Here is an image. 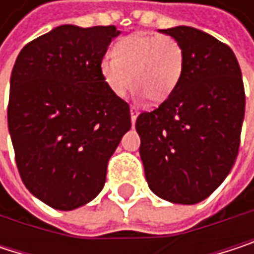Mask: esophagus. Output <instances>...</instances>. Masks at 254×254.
<instances>
[{
    "label": "esophagus",
    "instance_id": "obj_1",
    "mask_svg": "<svg viewBox=\"0 0 254 254\" xmlns=\"http://www.w3.org/2000/svg\"><path fill=\"white\" fill-rule=\"evenodd\" d=\"M136 116H138V109L136 107H130V122H132V125H135V122H136Z\"/></svg>",
    "mask_w": 254,
    "mask_h": 254
}]
</instances>
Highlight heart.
<instances>
[{
  "mask_svg": "<svg viewBox=\"0 0 254 254\" xmlns=\"http://www.w3.org/2000/svg\"><path fill=\"white\" fill-rule=\"evenodd\" d=\"M184 67V50L175 38L133 33L115 44L113 57L101 60L100 73L116 97H124L133 83L136 92L144 94L148 101L162 103L177 89Z\"/></svg>",
  "mask_w": 254,
  "mask_h": 254,
  "instance_id": "b5f03b06",
  "label": "heart"
}]
</instances>
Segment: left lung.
<instances>
[{"label": "left lung", "mask_w": 254, "mask_h": 254, "mask_svg": "<svg viewBox=\"0 0 254 254\" xmlns=\"http://www.w3.org/2000/svg\"><path fill=\"white\" fill-rule=\"evenodd\" d=\"M181 44L185 67L172 95L136 118L150 190L177 204L207 198L235 163L246 94L227 44L190 26L162 29Z\"/></svg>", "instance_id": "left-lung-1"}]
</instances>
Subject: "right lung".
Segmentation results:
<instances>
[{
  "label": "right lung",
  "mask_w": 254,
  "mask_h": 254,
  "mask_svg": "<svg viewBox=\"0 0 254 254\" xmlns=\"http://www.w3.org/2000/svg\"><path fill=\"white\" fill-rule=\"evenodd\" d=\"M121 30L62 25L26 44L10 77L7 109L25 187L57 210L94 200L107 163L130 129L127 101L106 86L100 63Z\"/></svg>",
  "instance_id": "right-lung-1"
}]
</instances>
